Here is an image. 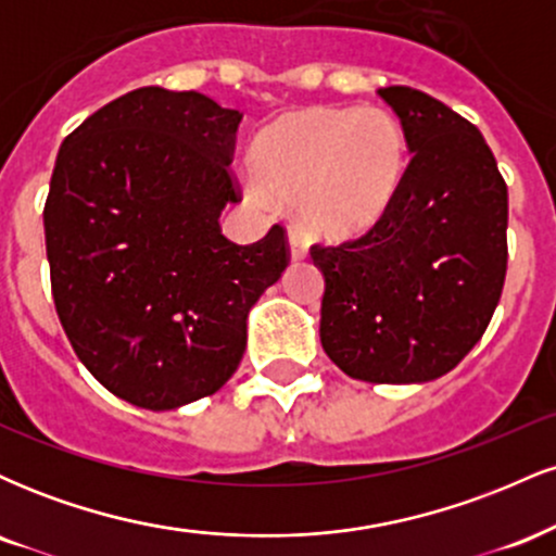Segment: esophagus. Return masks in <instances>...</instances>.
Returning a JSON list of instances; mask_svg holds the SVG:
<instances>
[{
  "label": "esophagus",
  "mask_w": 556,
  "mask_h": 556,
  "mask_svg": "<svg viewBox=\"0 0 556 556\" xmlns=\"http://www.w3.org/2000/svg\"><path fill=\"white\" fill-rule=\"evenodd\" d=\"M287 251H290V261H303L305 253H308V245H305V240L300 238L295 229L287 235Z\"/></svg>",
  "instance_id": "1"
}]
</instances>
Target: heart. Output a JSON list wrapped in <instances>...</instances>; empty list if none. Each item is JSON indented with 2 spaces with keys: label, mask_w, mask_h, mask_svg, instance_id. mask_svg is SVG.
<instances>
[{
  "label": "heart",
  "mask_w": 556,
  "mask_h": 556,
  "mask_svg": "<svg viewBox=\"0 0 556 556\" xmlns=\"http://www.w3.org/2000/svg\"><path fill=\"white\" fill-rule=\"evenodd\" d=\"M258 203H295L316 240L361 238L384 219L407 169L405 127L384 106H305L279 114L251 146Z\"/></svg>",
  "instance_id": "obj_1"
}]
</instances>
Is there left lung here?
I'll list each match as a JSON object with an SVG mask.
<instances>
[{
	"label": "left lung",
	"instance_id": "1",
	"mask_svg": "<svg viewBox=\"0 0 556 556\" xmlns=\"http://www.w3.org/2000/svg\"><path fill=\"white\" fill-rule=\"evenodd\" d=\"M410 164L384 219L311 248L324 274L321 348L371 384H424L486 331L507 274V185L481 130L407 86L379 88Z\"/></svg>",
	"mask_w": 556,
	"mask_h": 556
}]
</instances>
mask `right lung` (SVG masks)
Listing matches in <instances>:
<instances>
[{"mask_svg":"<svg viewBox=\"0 0 556 556\" xmlns=\"http://www.w3.org/2000/svg\"><path fill=\"white\" fill-rule=\"evenodd\" d=\"M242 114L146 86L62 140L43 206L52 295L75 355L119 400L175 410L238 371L248 314L287 269L285 229L238 245L229 162Z\"/></svg>","mask_w":556,"mask_h":556,"instance_id":"1","label":"right lung"}]
</instances>
